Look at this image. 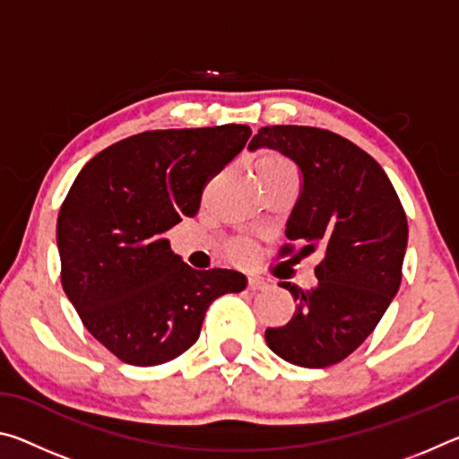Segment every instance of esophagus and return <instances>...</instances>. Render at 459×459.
Returning a JSON list of instances; mask_svg holds the SVG:
<instances>
[{
    "instance_id": "1",
    "label": "esophagus",
    "mask_w": 459,
    "mask_h": 459,
    "mask_svg": "<svg viewBox=\"0 0 459 459\" xmlns=\"http://www.w3.org/2000/svg\"><path fill=\"white\" fill-rule=\"evenodd\" d=\"M248 290L251 291H261V290H267V283L263 281L259 277H248Z\"/></svg>"
}]
</instances>
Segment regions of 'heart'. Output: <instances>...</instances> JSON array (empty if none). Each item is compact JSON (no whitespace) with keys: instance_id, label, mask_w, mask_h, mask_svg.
<instances>
[{"instance_id":"b5f03b06","label":"heart","mask_w":459,"mask_h":459,"mask_svg":"<svg viewBox=\"0 0 459 459\" xmlns=\"http://www.w3.org/2000/svg\"><path fill=\"white\" fill-rule=\"evenodd\" d=\"M255 172L257 176H267V174H279V172H293L291 166L287 164V161L281 158V155H275V153H267L263 155V158L257 160V166H255ZM235 255L238 259H247L251 251H248L247 245H238Z\"/></svg>"}]
</instances>
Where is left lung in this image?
Wrapping results in <instances>:
<instances>
[{
  "mask_svg": "<svg viewBox=\"0 0 459 459\" xmlns=\"http://www.w3.org/2000/svg\"><path fill=\"white\" fill-rule=\"evenodd\" d=\"M261 147L298 164L304 184L285 237L304 245V255H322L312 290L279 283L293 295L295 314L281 328H267V346L295 367H332L370 336L397 295L407 216L385 169L332 131L263 127L248 152Z\"/></svg>",
  "mask_w": 459,
  "mask_h": 459,
  "instance_id": "8db88e82",
  "label": "left lung"
}]
</instances>
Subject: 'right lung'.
<instances>
[{"instance_id":"obj_1","label":"right lung","mask_w":459,"mask_h":459,"mask_svg":"<svg viewBox=\"0 0 459 459\" xmlns=\"http://www.w3.org/2000/svg\"><path fill=\"white\" fill-rule=\"evenodd\" d=\"M248 137L235 123L145 131L76 176L56 222L62 287L84 328L119 360H174L198 340L208 306L247 287L238 271L186 265L166 232L198 212L204 184Z\"/></svg>"}]
</instances>
